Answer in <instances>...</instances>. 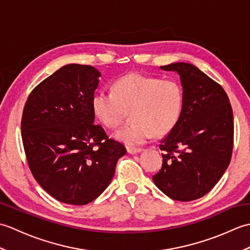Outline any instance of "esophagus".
<instances>
[{
    "label": "esophagus",
    "instance_id": "obj_1",
    "mask_svg": "<svg viewBox=\"0 0 250 250\" xmlns=\"http://www.w3.org/2000/svg\"><path fill=\"white\" fill-rule=\"evenodd\" d=\"M126 151L131 155H135V153H139L142 151V148H135V147H126Z\"/></svg>",
    "mask_w": 250,
    "mask_h": 250
}]
</instances>
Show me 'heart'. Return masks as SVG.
Masks as SVG:
<instances>
[{
    "instance_id": "obj_1",
    "label": "heart",
    "mask_w": 250,
    "mask_h": 250,
    "mask_svg": "<svg viewBox=\"0 0 250 250\" xmlns=\"http://www.w3.org/2000/svg\"><path fill=\"white\" fill-rule=\"evenodd\" d=\"M185 94L175 79H160L142 73H129L114 83V91L100 90L92 98L95 117L106 128H116L130 111L131 122L114 133L126 145H141L152 132L168 133L183 114Z\"/></svg>"
}]
</instances>
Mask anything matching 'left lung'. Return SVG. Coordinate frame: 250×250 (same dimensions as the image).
I'll return each instance as SVG.
<instances>
[{"instance_id":"1","label":"left lung","mask_w":250,"mask_h":250,"mask_svg":"<svg viewBox=\"0 0 250 250\" xmlns=\"http://www.w3.org/2000/svg\"><path fill=\"white\" fill-rule=\"evenodd\" d=\"M177 72L185 94L177 125L161 141L162 167L152 180L168 198L193 201L219 182L232 156L233 111L219 83L190 63L161 66Z\"/></svg>"}]
</instances>
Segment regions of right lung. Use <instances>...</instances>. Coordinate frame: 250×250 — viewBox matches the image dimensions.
Segmentation results:
<instances>
[{
    "label": "right lung",
    "mask_w": 250,
    "mask_h": 250,
    "mask_svg": "<svg viewBox=\"0 0 250 250\" xmlns=\"http://www.w3.org/2000/svg\"><path fill=\"white\" fill-rule=\"evenodd\" d=\"M100 76L91 65L62 66L33 89L23 108L21 136L29 167L41 187L65 204L97 199L126 152L94 125Z\"/></svg>",
    "instance_id": "1"
}]
</instances>
